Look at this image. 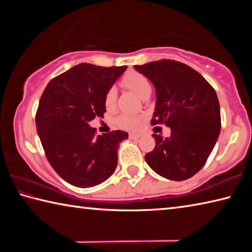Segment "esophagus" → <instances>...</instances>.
I'll return each mask as SVG.
<instances>
[{"mask_svg":"<svg viewBox=\"0 0 252 252\" xmlns=\"http://www.w3.org/2000/svg\"><path fill=\"white\" fill-rule=\"evenodd\" d=\"M129 136H130V139L136 140V139L141 138V134H138V133H129Z\"/></svg>","mask_w":252,"mask_h":252,"instance_id":"34e87169","label":"esophagus"}]
</instances>
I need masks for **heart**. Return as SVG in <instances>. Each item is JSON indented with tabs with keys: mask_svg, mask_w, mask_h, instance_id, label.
Returning <instances> with one entry per match:
<instances>
[{
	"mask_svg": "<svg viewBox=\"0 0 252 252\" xmlns=\"http://www.w3.org/2000/svg\"><path fill=\"white\" fill-rule=\"evenodd\" d=\"M122 84L132 92H134L135 94L139 95L140 97H143L144 95L150 94L151 92V85H150V82H149V80L143 74L135 71L127 72L122 80ZM116 99H117L116 90H114V89H110L104 97V104L106 108L108 109L113 108L114 103H116ZM140 123H141V119L134 116H129V114L120 117L118 120L119 126L123 127V129H129V130L138 129L140 126Z\"/></svg>",
	"mask_w": 252,
	"mask_h": 252,
	"instance_id": "b5f03b06",
	"label": "heart"
}]
</instances>
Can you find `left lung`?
<instances>
[{"label": "left lung", "mask_w": 252, "mask_h": 252, "mask_svg": "<svg viewBox=\"0 0 252 252\" xmlns=\"http://www.w3.org/2000/svg\"><path fill=\"white\" fill-rule=\"evenodd\" d=\"M156 89L152 123H164L171 134L156 140L146 161L168 180L193 177L206 163L221 130L220 105L216 91L203 76L183 63L161 60L134 65Z\"/></svg>", "instance_id": "obj_1"}]
</instances>
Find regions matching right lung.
<instances>
[{
  "instance_id": "obj_1",
  "label": "right lung",
  "mask_w": 252,
  "mask_h": 252,
  "mask_svg": "<svg viewBox=\"0 0 252 252\" xmlns=\"http://www.w3.org/2000/svg\"><path fill=\"white\" fill-rule=\"evenodd\" d=\"M126 70L81 63L51 80L41 96L37 134L50 164L72 186H97L117 168L119 144L129 134L117 130L94 136L90 122L103 118L105 94Z\"/></svg>"
}]
</instances>
